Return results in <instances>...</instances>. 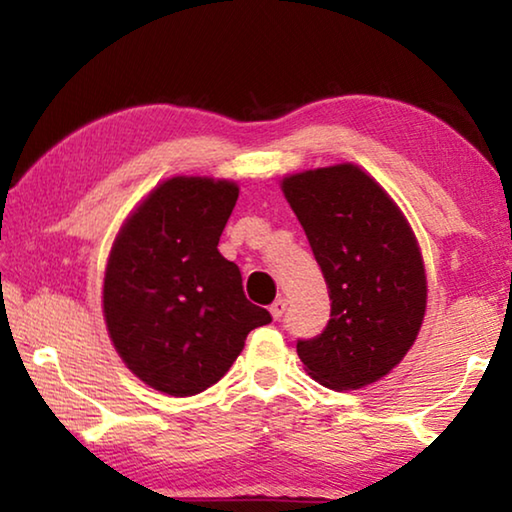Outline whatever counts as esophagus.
I'll return each instance as SVG.
<instances>
[{
    "instance_id": "1",
    "label": "esophagus",
    "mask_w": 512,
    "mask_h": 512,
    "mask_svg": "<svg viewBox=\"0 0 512 512\" xmlns=\"http://www.w3.org/2000/svg\"><path fill=\"white\" fill-rule=\"evenodd\" d=\"M284 311H287V300L284 298H277L273 305H271V316L275 318V320H280L282 316H284Z\"/></svg>"
}]
</instances>
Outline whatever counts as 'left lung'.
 Instances as JSON below:
<instances>
[{"instance_id": "left-lung-1", "label": "left lung", "mask_w": 512, "mask_h": 512, "mask_svg": "<svg viewBox=\"0 0 512 512\" xmlns=\"http://www.w3.org/2000/svg\"><path fill=\"white\" fill-rule=\"evenodd\" d=\"M282 192L332 300L323 332L298 339V357L334 391L372 384L404 359L427 307V277L409 223L354 164L296 173L284 178Z\"/></svg>"}]
</instances>
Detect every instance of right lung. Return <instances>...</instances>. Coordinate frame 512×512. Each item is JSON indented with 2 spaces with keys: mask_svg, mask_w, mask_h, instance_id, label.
<instances>
[{
  "mask_svg": "<svg viewBox=\"0 0 512 512\" xmlns=\"http://www.w3.org/2000/svg\"><path fill=\"white\" fill-rule=\"evenodd\" d=\"M239 189L228 180L171 178L121 228L103 280V316L119 357L155 391L196 395L271 323L246 298L241 271L219 253Z\"/></svg>",
  "mask_w": 512,
  "mask_h": 512,
  "instance_id": "1",
  "label": "right lung"
}]
</instances>
